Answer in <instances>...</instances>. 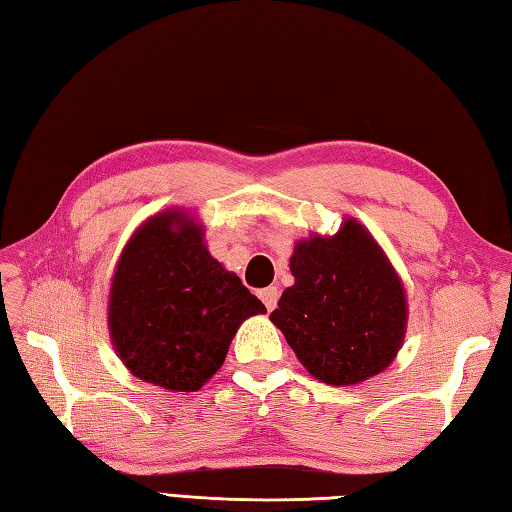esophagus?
<instances>
[{
    "mask_svg": "<svg viewBox=\"0 0 512 512\" xmlns=\"http://www.w3.org/2000/svg\"><path fill=\"white\" fill-rule=\"evenodd\" d=\"M260 300L265 302L267 311H274V309H276V305H278V289H276V287H267V289H263V291H260Z\"/></svg>",
    "mask_w": 512,
    "mask_h": 512,
    "instance_id": "esophagus-1",
    "label": "esophagus"
}]
</instances>
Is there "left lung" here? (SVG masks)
<instances>
[{
    "label": "left lung",
    "instance_id": "1",
    "mask_svg": "<svg viewBox=\"0 0 512 512\" xmlns=\"http://www.w3.org/2000/svg\"><path fill=\"white\" fill-rule=\"evenodd\" d=\"M294 285L269 320L316 380L351 387L382 373L406 336V289L356 218L333 236L311 234L289 258Z\"/></svg>",
    "mask_w": 512,
    "mask_h": 512
}]
</instances>
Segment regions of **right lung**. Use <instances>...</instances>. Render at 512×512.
<instances>
[{
    "label": "right lung",
    "mask_w": 512,
    "mask_h": 512,
    "mask_svg": "<svg viewBox=\"0 0 512 512\" xmlns=\"http://www.w3.org/2000/svg\"><path fill=\"white\" fill-rule=\"evenodd\" d=\"M258 314L263 302L207 252L205 227L179 207L139 225L114 267L112 347L134 378L165 391L212 380L238 327Z\"/></svg>",
    "instance_id": "add662e5"
}]
</instances>
